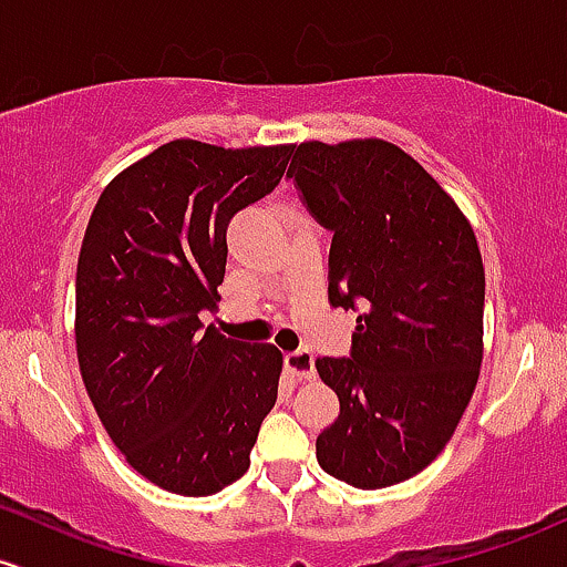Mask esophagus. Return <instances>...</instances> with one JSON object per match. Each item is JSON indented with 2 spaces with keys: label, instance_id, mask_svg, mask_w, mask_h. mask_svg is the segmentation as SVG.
Returning a JSON list of instances; mask_svg holds the SVG:
<instances>
[{
  "label": "esophagus",
  "instance_id": "obj_1",
  "mask_svg": "<svg viewBox=\"0 0 567 567\" xmlns=\"http://www.w3.org/2000/svg\"><path fill=\"white\" fill-rule=\"evenodd\" d=\"M285 365H288V371L296 379H303V382L315 379V354L309 350L288 352L285 354Z\"/></svg>",
  "mask_w": 567,
  "mask_h": 567
}]
</instances>
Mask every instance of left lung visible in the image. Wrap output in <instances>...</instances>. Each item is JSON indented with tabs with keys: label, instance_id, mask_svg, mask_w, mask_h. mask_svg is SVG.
<instances>
[{
	"label": "left lung",
	"instance_id": "1",
	"mask_svg": "<svg viewBox=\"0 0 567 567\" xmlns=\"http://www.w3.org/2000/svg\"><path fill=\"white\" fill-rule=\"evenodd\" d=\"M288 177L333 234L328 301L358 312L350 358L317 360L341 406L317 435V463L360 489L406 482L441 455L476 388L484 266L474 228L393 142H303Z\"/></svg>",
	"mask_w": 567,
	"mask_h": 567
}]
</instances>
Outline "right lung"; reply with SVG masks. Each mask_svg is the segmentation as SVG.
I'll use <instances>...</instances> for the list:
<instances>
[{
  "instance_id": "obj_1",
  "label": "right lung",
  "mask_w": 567,
  "mask_h": 567,
  "mask_svg": "<svg viewBox=\"0 0 567 567\" xmlns=\"http://www.w3.org/2000/svg\"><path fill=\"white\" fill-rule=\"evenodd\" d=\"M293 145L174 140L117 174L85 228L74 341L85 390L128 465L177 495H213L250 468L277 403L282 352L226 339V228L271 193Z\"/></svg>"
}]
</instances>
